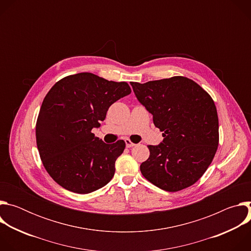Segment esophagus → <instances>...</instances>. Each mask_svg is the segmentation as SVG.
Returning a JSON list of instances; mask_svg holds the SVG:
<instances>
[{"instance_id":"1","label":"esophagus","mask_w":251,"mask_h":251,"mask_svg":"<svg viewBox=\"0 0 251 251\" xmlns=\"http://www.w3.org/2000/svg\"><path fill=\"white\" fill-rule=\"evenodd\" d=\"M125 143H126V147H127V148H132V147L135 146L134 143L131 142L129 139H126V140H125Z\"/></svg>"}]
</instances>
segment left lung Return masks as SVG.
Masks as SVG:
<instances>
[{"label":"left lung","instance_id":"1","mask_svg":"<svg viewBox=\"0 0 251 251\" xmlns=\"http://www.w3.org/2000/svg\"><path fill=\"white\" fill-rule=\"evenodd\" d=\"M137 99L153 115L163 133L158 146L140 166L142 175L156 187L177 192L198 182L219 146V117L210 95L185 76L146 83L131 82Z\"/></svg>","mask_w":251,"mask_h":251}]
</instances>
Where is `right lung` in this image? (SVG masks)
Wrapping results in <instances>:
<instances>
[{
    "mask_svg": "<svg viewBox=\"0 0 251 251\" xmlns=\"http://www.w3.org/2000/svg\"><path fill=\"white\" fill-rule=\"evenodd\" d=\"M130 93L127 82L90 73L68 75L50 88L38 116L35 137L43 165L59 186L89 194L111 181L125 142L106 144L91 130L100 126L114 102Z\"/></svg>",
    "mask_w": 251,
    "mask_h": 251,
    "instance_id": "obj_1",
    "label": "right lung"
}]
</instances>
